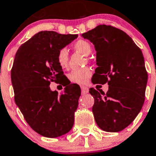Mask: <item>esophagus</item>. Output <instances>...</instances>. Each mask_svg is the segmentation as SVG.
Wrapping results in <instances>:
<instances>
[{"instance_id":"esophagus-1","label":"esophagus","mask_w":156,"mask_h":156,"mask_svg":"<svg viewBox=\"0 0 156 156\" xmlns=\"http://www.w3.org/2000/svg\"><path fill=\"white\" fill-rule=\"evenodd\" d=\"M81 89H82V94H86L89 93V88L87 86H81Z\"/></svg>"}]
</instances>
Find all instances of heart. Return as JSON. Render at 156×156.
Returning <instances> with one entry per match:
<instances>
[{"label": "heart", "instance_id": "heart-1", "mask_svg": "<svg viewBox=\"0 0 156 156\" xmlns=\"http://www.w3.org/2000/svg\"><path fill=\"white\" fill-rule=\"evenodd\" d=\"M74 48L85 55H89L92 51L91 44L85 40H78L74 44ZM57 63L62 68H66L68 65V52L66 48H62L58 52ZM92 70L89 67L72 70L68 74V78L73 83L78 85L86 84L92 75Z\"/></svg>", "mask_w": 156, "mask_h": 156}]
</instances>
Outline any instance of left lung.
<instances>
[{"mask_svg": "<svg viewBox=\"0 0 156 156\" xmlns=\"http://www.w3.org/2000/svg\"><path fill=\"white\" fill-rule=\"evenodd\" d=\"M94 44L97 65L92 82L108 84V91L89 89L94 97L95 121L106 132H119L128 126L141 110L147 73L141 50L126 33L99 25L82 34Z\"/></svg>", "mask_w": 156, "mask_h": 156, "instance_id": "8db88e82", "label": "left lung"}]
</instances>
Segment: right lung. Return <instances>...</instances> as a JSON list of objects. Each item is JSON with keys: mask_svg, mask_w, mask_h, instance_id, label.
Masks as SVG:
<instances>
[{"mask_svg": "<svg viewBox=\"0 0 156 156\" xmlns=\"http://www.w3.org/2000/svg\"><path fill=\"white\" fill-rule=\"evenodd\" d=\"M77 37L40 31L22 44L15 56L11 71L15 102L30 126L45 137L62 136L74 125L80 87L64 86L63 93L59 95L49 85L64 76L57 63L58 52Z\"/></svg>", "mask_w": 156, "mask_h": 156, "instance_id": "1", "label": "right lung"}]
</instances>
